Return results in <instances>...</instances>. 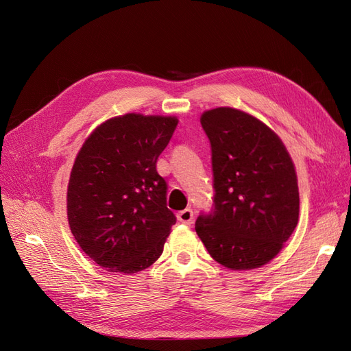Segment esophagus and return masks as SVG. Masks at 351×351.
<instances>
[{
	"label": "esophagus",
	"instance_id": "34e87169",
	"mask_svg": "<svg viewBox=\"0 0 351 351\" xmlns=\"http://www.w3.org/2000/svg\"><path fill=\"white\" fill-rule=\"evenodd\" d=\"M177 218H178L180 222H183V224L190 226V224H192V222H193V219H195L193 210L190 209V208H186V209H183V210H180L178 214H177Z\"/></svg>",
	"mask_w": 351,
	"mask_h": 351
}]
</instances>
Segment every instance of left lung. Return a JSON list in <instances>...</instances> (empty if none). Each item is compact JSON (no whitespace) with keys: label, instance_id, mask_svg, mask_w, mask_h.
I'll return each mask as SVG.
<instances>
[{"label":"left lung","instance_id":"left-lung-1","mask_svg":"<svg viewBox=\"0 0 351 351\" xmlns=\"http://www.w3.org/2000/svg\"><path fill=\"white\" fill-rule=\"evenodd\" d=\"M214 205L196 219L206 250L226 268H261L277 256L299 221V186L284 143L268 125L236 108L205 111Z\"/></svg>","mask_w":351,"mask_h":351}]
</instances>
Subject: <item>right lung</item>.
Wrapping results in <instances>:
<instances>
[{
    "instance_id": "right-lung-1",
    "label": "right lung",
    "mask_w": 351,
    "mask_h": 351,
    "mask_svg": "<svg viewBox=\"0 0 351 351\" xmlns=\"http://www.w3.org/2000/svg\"><path fill=\"white\" fill-rule=\"evenodd\" d=\"M176 117L124 114L93 130L71 168L70 230L80 249L110 272L136 274L161 256L176 224L158 156Z\"/></svg>"
}]
</instances>
